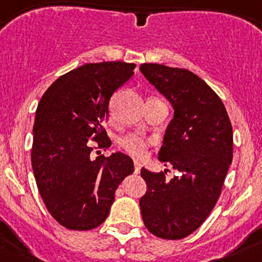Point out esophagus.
<instances>
[{"instance_id": "esophagus-1", "label": "esophagus", "mask_w": 262, "mask_h": 262, "mask_svg": "<svg viewBox=\"0 0 262 262\" xmlns=\"http://www.w3.org/2000/svg\"><path fill=\"white\" fill-rule=\"evenodd\" d=\"M134 168H135V169H134V170H135V173L138 174V173L140 172V169H142V164L135 160V161H134Z\"/></svg>"}]
</instances>
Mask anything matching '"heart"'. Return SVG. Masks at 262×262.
<instances>
[{
	"mask_svg": "<svg viewBox=\"0 0 262 262\" xmlns=\"http://www.w3.org/2000/svg\"><path fill=\"white\" fill-rule=\"evenodd\" d=\"M151 143V139L139 135V134H128V135L119 139V147L128 155L138 157V159L145 156Z\"/></svg>",
	"mask_w": 262,
	"mask_h": 262,
	"instance_id": "heart-1",
	"label": "heart"
}]
</instances>
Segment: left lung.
I'll return each instance as SVG.
<instances>
[{
    "label": "left lung",
    "mask_w": 262,
    "mask_h": 262,
    "mask_svg": "<svg viewBox=\"0 0 262 262\" xmlns=\"http://www.w3.org/2000/svg\"><path fill=\"white\" fill-rule=\"evenodd\" d=\"M140 71L174 108L159 152L178 174L142 168L147 191L140 210L147 230L166 240L184 239L206 221L222 193L232 161L231 120L222 99L193 72L144 62Z\"/></svg>",
    "instance_id": "1"
}]
</instances>
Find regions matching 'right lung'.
<instances>
[{"label": "right lung", "mask_w": 262, "mask_h": 262, "mask_svg": "<svg viewBox=\"0 0 262 262\" xmlns=\"http://www.w3.org/2000/svg\"><path fill=\"white\" fill-rule=\"evenodd\" d=\"M135 64L89 62L60 76L36 108L31 163L48 212L68 230L102 224L118 185L134 172L127 155L92 156L111 140L103 127L115 90L134 76Z\"/></svg>", "instance_id": "obj_1"}]
</instances>
